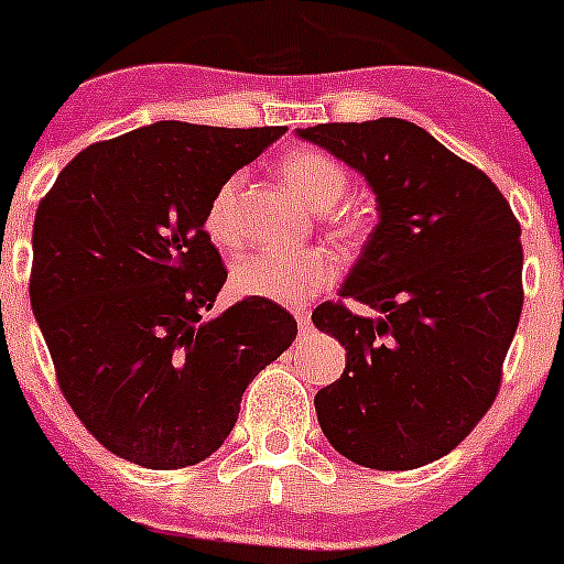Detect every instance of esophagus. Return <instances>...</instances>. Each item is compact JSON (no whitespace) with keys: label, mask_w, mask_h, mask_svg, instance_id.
Instances as JSON below:
<instances>
[{"label":"esophagus","mask_w":564,"mask_h":564,"mask_svg":"<svg viewBox=\"0 0 564 564\" xmlns=\"http://www.w3.org/2000/svg\"><path fill=\"white\" fill-rule=\"evenodd\" d=\"M293 315H296V321H299V329L307 332L310 329V313H307V310H296Z\"/></svg>","instance_id":"esophagus-1"}]
</instances>
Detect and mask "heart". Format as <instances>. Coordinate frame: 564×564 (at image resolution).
I'll list each match as a JSON object with an SVG mask.
<instances>
[{"label":"heart","mask_w":564,"mask_h":564,"mask_svg":"<svg viewBox=\"0 0 564 564\" xmlns=\"http://www.w3.org/2000/svg\"><path fill=\"white\" fill-rule=\"evenodd\" d=\"M282 174L293 191L318 207H332L346 191L348 174L332 154L321 149H291L282 158ZM240 180L224 182L213 193L205 210V232L216 246H235L238 227ZM335 279V260L324 249L276 251L262 249L240 257L232 268V288L246 299H265L276 304H296L318 293Z\"/></svg>","instance_id":"heart-1"}]
</instances>
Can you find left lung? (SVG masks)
I'll list each match as a JSON object with an SVG mask.
<instances>
[{"label":"left lung","mask_w":564,"mask_h":564,"mask_svg":"<svg viewBox=\"0 0 564 564\" xmlns=\"http://www.w3.org/2000/svg\"><path fill=\"white\" fill-rule=\"evenodd\" d=\"M371 182L379 224L337 302L313 324L346 346L315 395L351 463L412 470L446 457L501 390L523 310L520 224L490 176L404 118L299 130ZM346 297L377 308L351 314Z\"/></svg>","instance_id":"left-lung-1"}]
</instances>
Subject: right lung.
I'll return each mask as SVG.
<instances>
[{
  "label": "right lung",
  "mask_w": 564,
  "mask_h": 564,
  "mask_svg": "<svg viewBox=\"0 0 564 564\" xmlns=\"http://www.w3.org/2000/svg\"><path fill=\"white\" fill-rule=\"evenodd\" d=\"M279 135L158 121L90 143L41 198L32 313L63 399L116 457L152 470L207 459L246 384L296 337L293 315L265 299L207 318L227 268L205 210Z\"/></svg>",
  "instance_id": "right-lung-1"
}]
</instances>
